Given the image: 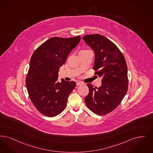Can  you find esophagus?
<instances>
[{"label": "esophagus", "mask_w": 153, "mask_h": 153, "mask_svg": "<svg viewBox=\"0 0 153 153\" xmlns=\"http://www.w3.org/2000/svg\"><path fill=\"white\" fill-rule=\"evenodd\" d=\"M83 84V83L82 82H76V85L77 86L81 85H82Z\"/></svg>", "instance_id": "1"}]
</instances>
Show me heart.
Returning a JSON list of instances; mask_svg holds the SVG:
<instances>
[{"mask_svg":"<svg viewBox=\"0 0 153 153\" xmlns=\"http://www.w3.org/2000/svg\"><path fill=\"white\" fill-rule=\"evenodd\" d=\"M82 51H85V50H82Z\"/></svg>","mask_w":153,"mask_h":153,"instance_id":"b5f03b06","label":"heart"}]
</instances>
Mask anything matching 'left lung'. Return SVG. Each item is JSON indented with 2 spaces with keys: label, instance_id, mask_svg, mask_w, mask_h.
<instances>
[{
  "label": "left lung",
  "instance_id": "8db88e82",
  "mask_svg": "<svg viewBox=\"0 0 153 153\" xmlns=\"http://www.w3.org/2000/svg\"><path fill=\"white\" fill-rule=\"evenodd\" d=\"M82 39L94 52V74L102 77L99 88L87 84L89 92L85 102L92 112L104 116L116 108L128 92L126 62L116 45L106 37L93 34Z\"/></svg>",
  "mask_w": 153,
  "mask_h": 153
}]
</instances>
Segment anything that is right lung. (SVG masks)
<instances>
[{
	"instance_id": "right-lung-1",
	"label": "right lung",
	"mask_w": 153,
	"mask_h": 153,
	"mask_svg": "<svg viewBox=\"0 0 153 153\" xmlns=\"http://www.w3.org/2000/svg\"><path fill=\"white\" fill-rule=\"evenodd\" d=\"M80 36L53 37L40 45L31 57L25 83L32 104L40 113L52 117L65 109L76 82L57 81L60 68L79 43Z\"/></svg>"
}]
</instances>
